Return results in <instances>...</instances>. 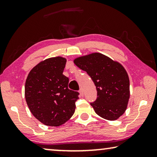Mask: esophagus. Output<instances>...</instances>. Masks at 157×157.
I'll use <instances>...</instances> for the list:
<instances>
[{"label":"esophagus","instance_id":"1","mask_svg":"<svg viewBox=\"0 0 157 157\" xmlns=\"http://www.w3.org/2000/svg\"><path fill=\"white\" fill-rule=\"evenodd\" d=\"M79 95L81 96H84V91H83V89H80L79 91Z\"/></svg>","mask_w":157,"mask_h":157}]
</instances>
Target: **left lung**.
<instances>
[{"label":"left lung","mask_w":157,"mask_h":157,"mask_svg":"<svg viewBox=\"0 0 157 157\" xmlns=\"http://www.w3.org/2000/svg\"><path fill=\"white\" fill-rule=\"evenodd\" d=\"M73 63L86 71L95 84L98 97L91 103L95 113L110 121L120 117L130 98V82L124 67L98 52L79 56Z\"/></svg>","instance_id":"obj_1"}]
</instances>
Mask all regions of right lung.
Returning a JSON list of instances; mask_svg holds the SVG:
<instances>
[{"label": "right lung", "mask_w": 157, "mask_h": 157, "mask_svg": "<svg viewBox=\"0 0 157 157\" xmlns=\"http://www.w3.org/2000/svg\"><path fill=\"white\" fill-rule=\"evenodd\" d=\"M66 59H44L29 72L25 98L32 114L46 126L58 127L71 118L79 93L68 89L69 79L63 72Z\"/></svg>", "instance_id": "right-lung-1"}]
</instances>
